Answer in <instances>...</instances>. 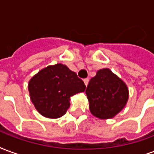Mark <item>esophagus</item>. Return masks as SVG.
<instances>
[{"instance_id": "1", "label": "esophagus", "mask_w": 154, "mask_h": 154, "mask_svg": "<svg viewBox=\"0 0 154 154\" xmlns=\"http://www.w3.org/2000/svg\"><path fill=\"white\" fill-rule=\"evenodd\" d=\"M84 82H85V85L87 86L88 84V79H84Z\"/></svg>"}]
</instances>
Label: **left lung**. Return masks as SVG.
Returning a JSON list of instances; mask_svg holds the SVG:
<instances>
[{
    "instance_id": "1",
    "label": "left lung",
    "mask_w": 154,
    "mask_h": 154,
    "mask_svg": "<svg viewBox=\"0 0 154 154\" xmlns=\"http://www.w3.org/2000/svg\"><path fill=\"white\" fill-rule=\"evenodd\" d=\"M91 113L99 119H110L125 106L129 91L125 82L108 68L97 70L86 88Z\"/></svg>"
}]
</instances>
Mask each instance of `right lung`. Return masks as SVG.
<instances>
[{
    "mask_svg": "<svg viewBox=\"0 0 154 154\" xmlns=\"http://www.w3.org/2000/svg\"><path fill=\"white\" fill-rule=\"evenodd\" d=\"M85 90L81 79L62 64L41 69L29 82L32 103L37 111L48 118L65 115L70 106L69 97Z\"/></svg>",
    "mask_w": 154,
    "mask_h": 154,
    "instance_id": "add662e5",
    "label": "right lung"
}]
</instances>
